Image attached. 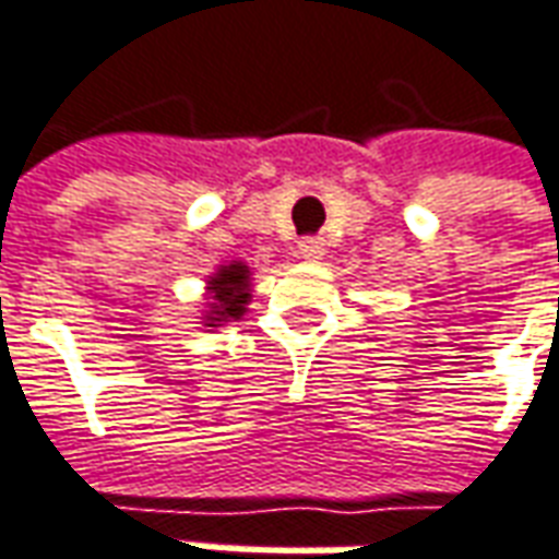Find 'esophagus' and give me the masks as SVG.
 Here are the masks:
<instances>
[{"mask_svg":"<svg viewBox=\"0 0 559 559\" xmlns=\"http://www.w3.org/2000/svg\"><path fill=\"white\" fill-rule=\"evenodd\" d=\"M324 253H328V245H324L321 238H302V241H299V257H302L306 263L324 260Z\"/></svg>","mask_w":559,"mask_h":559,"instance_id":"esophagus-1","label":"esophagus"}]
</instances>
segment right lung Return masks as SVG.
<instances>
[{
    "label": "right lung",
    "instance_id": "1",
    "mask_svg": "<svg viewBox=\"0 0 559 559\" xmlns=\"http://www.w3.org/2000/svg\"><path fill=\"white\" fill-rule=\"evenodd\" d=\"M250 265L241 260H231V263L216 265L214 275H207L204 284V311H201V328H219V324H229L238 321L250 306Z\"/></svg>",
    "mask_w": 559,
    "mask_h": 559
}]
</instances>
